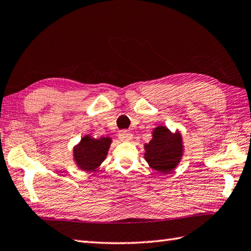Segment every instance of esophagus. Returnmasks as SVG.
I'll list each match as a JSON object with an SVG mask.
<instances>
[{"mask_svg": "<svg viewBox=\"0 0 251 251\" xmlns=\"http://www.w3.org/2000/svg\"><path fill=\"white\" fill-rule=\"evenodd\" d=\"M118 137H119V140L122 142H129L133 139V134L130 131L122 130L118 133Z\"/></svg>", "mask_w": 251, "mask_h": 251, "instance_id": "esophagus-1", "label": "esophagus"}]
</instances>
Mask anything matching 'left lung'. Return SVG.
Masks as SVG:
<instances>
[{
  "instance_id": "1",
  "label": "left lung",
  "mask_w": 251,
  "mask_h": 251,
  "mask_svg": "<svg viewBox=\"0 0 251 251\" xmlns=\"http://www.w3.org/2000/svg\"><path fill=\"white\" fill-rule=\"evenodd\" d=\"M148 166L160 173H169L178 166L184 155L183 137L178 130L172 132L165 126L151 131V140L144 144Z\"/></svg>"
}]
</instances>
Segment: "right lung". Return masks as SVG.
I'll return each mask as SVG.
<instances>
[{
	"label": "right lung",
	"mask_w": 251,
	"mask_h": 251,
	"mask_svg": "<svg viewBox=\"0 0 251 251\" xmlns=\"http://www.w3.org/2000/svg\"><path fill=\"white\" fill-rule=\"evenodd\" d=\"M111 142L109 136L95 139L90 134H85L74 146L73 156L75 166L85 172L95 171L106 159Z\"/></svg>",
	"instance_id": "obj_1"
}]
</instances>
